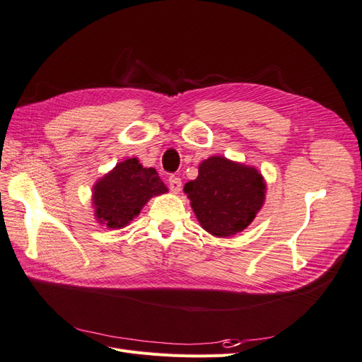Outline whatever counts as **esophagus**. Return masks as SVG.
<instances>
[{"mask_svg": "<svg viewBox=\"0 0 362 362\" xmlns=\"http://www.w3.org/2000/svg\"><path fill=\"white\" fill-rule=\"evenodd\" d=\"M169 187L173 193H180L181 192V187H182V182L178 177H170L169 178Z\"/></svg>", "mask_w": 362, "mask_h": 362, "instance_id": "34e87169", "label": "esophagus"}]
</instances>
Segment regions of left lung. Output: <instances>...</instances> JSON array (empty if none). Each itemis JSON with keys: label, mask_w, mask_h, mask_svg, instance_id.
<instances>
[{"label": "left lung", "mask_w": 362, "mask_h": 362, "mask_svg": "<svg viewBox=\"0 0 362 362\" xmlns=\"http://www.w3.org/2000/svg\"><path fill=\"white\" fill-rule=\"evenodd\" d=\"M266 181L257 168L213 156L199 164L198 178L184 185L199 225L214 237L246 229L266 201Z\"/></svg>", "instance_id": "1"}]
</instances>
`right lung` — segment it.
Instances as JSON below:
<instances>
[{
	"label": "right lung",
	"instance_id": "add662e5",
	"mask_svg": "<svg viewBox=\"0 0 362 362\" xmlns=\"http://www.w3.org/2000/svg\"><path fill=\"white\" fill-rule=\"evenodd\" d=\"M163 193H168V187L154 168H144L137 158H127L95 182V217L108 229L125 228L151 198Z\"/></svg>",
	"mask_w": 362,
	"mask_h": 362
}]
</instances>
